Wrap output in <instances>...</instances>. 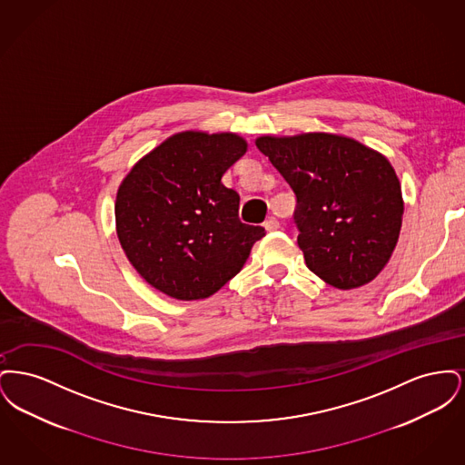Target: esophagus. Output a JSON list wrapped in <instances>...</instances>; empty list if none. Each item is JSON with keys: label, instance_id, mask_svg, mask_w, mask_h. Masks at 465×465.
<instances>
[{"label": "esophagus", "instance_id": "obj_1", "mask_svg": "<svg viewBox=\"0 0 465 465\" xmlns=\"http://www.w3.org/2000/svg\"><path fill=\"white\" fill-rule=\"evenodd\" d=\"M263 226H265L266 232H275V230L281 228V224H279V222H277L275 218H268V220L263 223Z\"/></svg>", "mask_w": 465, "mask_h": 465}]
</instances>
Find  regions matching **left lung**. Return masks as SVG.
Returning <instances> with one entry per match:
<instances>
[{"label":"left lung","instance_id":"8db88e82","mask_svg":"<svg viewBox=\"0 0 465 465\" xmlns=\"http://www.w3.org/2000/svg\"><path fill=\"white\" fill-rule=\"evenodd\" d=\"M286 179L305 263L338 289L368 284L389 263L402 222L398 176L385 156L332 134L260 137Z\"/></svg>","mask_w":465,"mask_h":465}]
</instances>
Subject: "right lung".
Instances as JSON below:
<instances>
[{"instance_id":"1","label":"right lung","mask_w":465,"mask_h":465,"mask_svg":"<svg viewBox=\"0 0 465 465\" xmlns=\"http://www.w3.org/2000/svg\"><path fill=\"white\" fill-rule=\"evenodd\" d=\"M235 134L181 133L134 165L114 205L120 243L139 275L176 300H202L232 281L265 237L239 220L222 177L245 153Z\"/></svg>"}]
</instances>
